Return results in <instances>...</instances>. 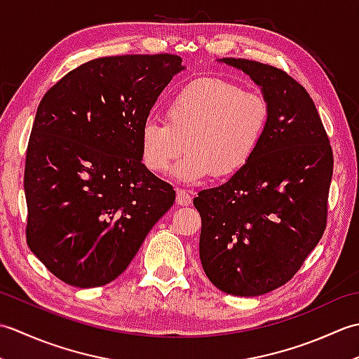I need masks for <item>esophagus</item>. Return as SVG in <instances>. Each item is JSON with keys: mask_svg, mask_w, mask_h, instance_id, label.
I'll return each mask as SVG.
<instances>
[{"mask_svg": "<svg viewBox=\"0 0 359 359\" xmlns=\"http://www.w3.org/2000/svg\"><path fill=\"white\" fill-rule=\"evenodd\" d=\"M193 197L189 193H187L185 189H177V203L182 205V207H187V205L191 203Z\"/></svg>", "mask_w": 359, "mask_h": 359, "instance_id": "1", "label": "esophagus"}]
</instances>
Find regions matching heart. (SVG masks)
Instances as JSON below:
<instances>
[{
	"label": "heart",
	"mask_w": 359,
	"mask_h": 359,
	"mask_svg": "<svg viewBox=\"0 0 359 359\" xmlns=\"http://www.w3.org/2000/svg\"><path fill=\"white\" fill-rule=\"evenodd\" d=\"M166 121L147 118L140 128V156L151 172L175 166L180 182L226 180L251 163L269 133L271 108L256 90L224 79H201L182 88L165 106Z\"/></svg>",
	"instance_id": "obj_1"
}]
</instances>
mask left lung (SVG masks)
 Listing matches in <instances>:
<instances>
[{
	"instance_id": "obj_1",
	"label": "left lung",
	"mask_w": 359,
	"mask_h": 359,
	"mask_svg": "<svg viewBox=\"0 0 359 359\" xmlns=\"http://www.w3.org/2000/svg\"><path fill=\"white\" fill-rule=\"evenodd\" d=\"M219 63L261 86L271 120L245 170L194 197L201 262L222 292L261 296L292 279L323 238L333 152L313 100L294 79L251 60Z\"/></svg>"
}]
</instances>
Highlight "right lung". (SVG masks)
<instances>
[{
  "label": "right lung",
  "instance_id": "1",
  "mask_svg": "<svg viewBox=\"0 0 359 359\" xmlns=\"http://www.w3.org/2000/svg\"><path fill=\"white\" fill-rule=\"evenodd\" d=\"M184 69L171 53L103 57L44 94L26 154V238L66 284H109L172 207L175 191L142 163L139 137Z\"/></svg>",
  "mask_w": 359,
  "mask_h": 359
}]
</instances>
